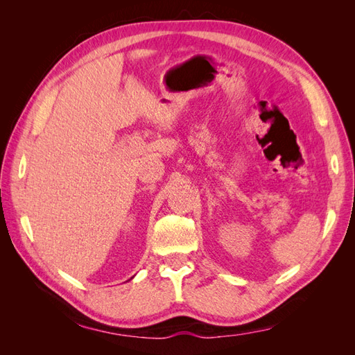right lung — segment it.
<instances>
[{
  "mask_svg": "<svg viewBox=\"0 0 355 355\" xmlns=\"http://www.w3.org/2000/svg\"><path fill=\"white\" fill-rule=\"evenodd\" d=\"M132 278H133V277H132ZM132 278H130V280H132Z\"/></svg>",
  "mask_w": 355,
  "mask_h": 355,
  "instance_id": "right-lung-1",
  "label": "right lung"
}]
</instances>
